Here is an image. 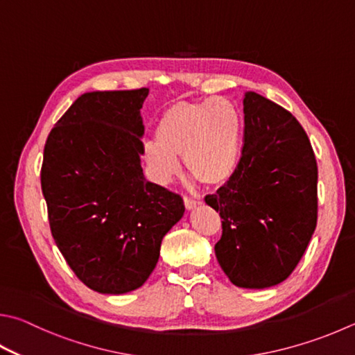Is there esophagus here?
<instances>
[{"instance_id": "34e87169", "label": "esophagus", "mask_w": 355, "mask_h": 355, "mask_svg": "<svg viewBox=\"0 0 355 355\" xmlns=\"http://www.w3.org/2000/svg\"><path fill=\"white\" fill-rule=\"evenodd\" d=\"M183 200H184L186 209H194V208H197V206L200 205L198 200H194V198H191V197H188V196H184Z\"/></svg>"}]
</instances>
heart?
Here are the masks:
<instances>
[{"label": "heart", "mask_w": 355, "mask_h": 355, "mask_svg": "<svg viewBox=\"0 0 355 355\" xmlns=\"http://www.w3.org/2000/svg\"><path fill=\"white\" fill-rule=\"evenodd\" d=\"M243 141L245 119L233 101H182L159 116L155 138L146 141L143 157L161 184L177 175L178 157H183L189 173L209 188H218L239 171Z\"/></svg>", "instance_id": "1"}]
</instances>
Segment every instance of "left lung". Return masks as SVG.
<instances>
[{
    "instance_id": "1",
    "label": "left lung",
    "mask_w": 355,
    "mask_h": 355,
    "mask_svg": "<svg viewBox=\"0 0 355 355\" xmlns=\"http://www.w3.org/2000/svg\"><path fill=\"white\" fill-rule=\"evenodd\" d=\"M239 171L205 202L222 217L216 256L237 287L287 279L317 227L318 167L304 128L286 108L248 92Z\"/></svg>"
}]
</instances>
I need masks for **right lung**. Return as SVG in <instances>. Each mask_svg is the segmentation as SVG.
<instances>
[{"label":"right lung","mask_w":355,"mask_h":355,"mask_svg":"<svg viewBox=\"0 0 355 355\" xmlns=\"http://www.w3.org/2000/svg\"><path fill=\"white\" fill-rule=\"evenodd\" d=\"M149 88L85 93L48 135L42 191L51 233L68 266L99 293L144 284L183 198L147 182L141 108Z\"/></svg>","instance_id":"1"}]
</instances>
